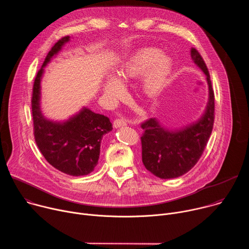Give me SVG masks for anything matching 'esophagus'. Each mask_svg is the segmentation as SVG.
Segmentation results:
<instances>
[{
	"label": "esophagus",
	"instance_id": "obj_1",
	"mask_svg": "<svg viewBox=\"0 0 249 249\" xmlns=\"http://www.w3.org/2000/svg\"><path fill=\"white\" fill-rule=\"evenodd\" d=\"M127 124L126 120L123 119V118H117L114 120L113 122V126L114 128H119V127H122V126H125Z\"/></svg>",
	"mask_w": 249,
	"mask_h": 249
}]
</instances>
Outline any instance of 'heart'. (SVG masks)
Instances as JSON below:
<instances>
[{
	"label": "heart",
	"mask_w": 249,
	"mask_h": 249,
	"mask_svg": "<svg viewBox=\"0 0 249 249\" xmlns=\"http://www.w3.org/2000/svg\"><path fill=\"white\" fill-rule=\"evenodd\" d=\"M148 70L149 72L144 80V90L149 97H156L163 91L171 72L170 61L163 58L159 50L146 48L138 52L120 70L119 79L126 83L145 75ZM104 92L117 100L125 95V89L116 78L111 77L104 86Z\"/></svg>",
	"instance_id": "b5f03b06"
}]
</instances>
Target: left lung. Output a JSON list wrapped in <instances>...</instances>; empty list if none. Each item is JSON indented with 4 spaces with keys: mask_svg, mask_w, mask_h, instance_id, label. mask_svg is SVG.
Segmentation results:
<instances>
[{
    "mask_svg": "<svg viewBox=\"0 0 249 249\" xmlns=\"http://www.w3.org/2000/svg\"><path fill=\"white\" fill-rule=\"evenodd\" d=\"M193 62L203 71L209 87L206 110L198 121L178 130H167L157 118L141 124L142 160L145 167L162 179L179 177L188 172L201 158L211 136L215 119V95L208 68L195 49L191 48Z\"/></svg>",
    "mask_w": 249,
    "mask_h": 249,
    "instance_id": "obj_1",
    "label": "left lung"
}]
</instances>
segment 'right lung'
Here are the masks:
<instances>
[{
	"mask_svg": "<svg viewBox=\"0 0 249 249\" xmlns=\"http://www.w3.org/2000/svg\"><path fill=\"white\" fill-rule=\"evenodd\" d=\"M69 40L70 36H65L55 43L34 80L33 134L39 151L53 167L69 175L82 176L90 173L97 164L102 137L112 130V124L108 117L87 107L64 122L48 120L41 113L40 82L44 67Z\"/></svg>",
	"mask_w": 249,
	"mask_h": 249,
	"instance_id": "right-lung-1",
	"label": "right lung"
}]
</instances>
